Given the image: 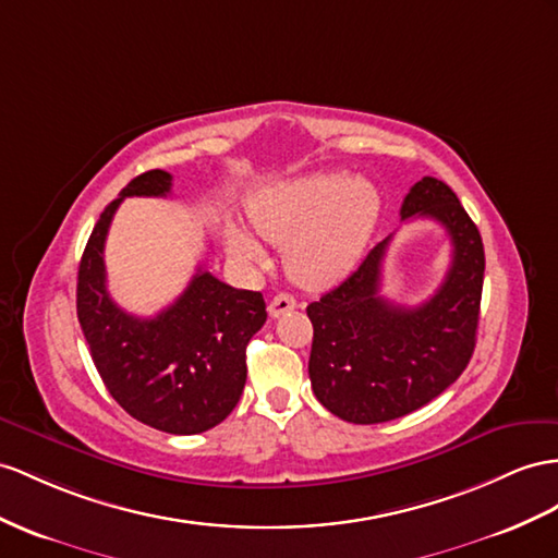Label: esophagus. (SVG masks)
Masks as SVG:
<instances>
[{
	"mask_svg": "<svg viewBox=\"0 0 558 558\" xmlns=\"http://www.w3.org/2000/svg\"><path fill=\"white\" fill-rule=\"evenodd\" d=\"M294 308H296V299L292 294H288V292L276 294L274 299H270V304H268L270 318H280V316H284V313H290Z\"/></svg>",
	"mask_w": 558,
	"mask_h": 558,
	"instance_id": "1",
	"label": "esophagus"
}]
</instances>
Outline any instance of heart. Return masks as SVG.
I'll use <instances>...</instances> for the list:
<instances>
[{
	"instance_id": "obj_1",
	"label": "heart",
	"mask_w": 558,
	"mask_h": 558,
	"mask_svg": "<svg viewBox=\"0 0 558 558\" xmlns=\"http://www.w3.org/2000/svg\"><path fill=\"white\" fill-rule=\"evenodd\" d=\"M252 231L284 247V268L294 282L320 288L341 278L359 259L379 217L373 181L349 171H320L256 191L247 197ZM228 250L245 264H264L266 254L252 233L226 228Z\"/></svg>"
}]
</instances>
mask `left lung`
Listing matches in <instances>:
<instances>
[{
	"label": "left lung",
	"instance_id": "8db88e82",
	"mask_svg": "<svg viewBox=\"0 0 558 558\" xmlns=\"http://www.w3.org/2000/svg\"><path fill=\"white\" fill-rule=\"evenodd\" d=\"M401 219H434L450 235V268L424 304L410 308L379 294L389 235L306 308L313 393L344 422L379 424L420 410L464 373L476 347L485 270L476 223L450 185L434 177L412 185Z\"/></svg>",
	"mask_w": 558,
	"mask_h": 558
}]
</instances>
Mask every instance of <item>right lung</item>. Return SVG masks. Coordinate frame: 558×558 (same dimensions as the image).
Masks as SVG:
<instances>
[{"instance_id": "add662e5", "label": "right lung", "mask_w": 558, "mask_h": 558, "mask_svg": "<svg viewBox=\"0 0 558 558\" xmlns=\"http://www.w3.org/2000/svg\"><path fill=\"white\" fill-rule=\"evenodd\" d=\"M171 174L150 169L104 209L77 274V318L110 396L167 434H203L231 415L247 379L245 349L266 323L262 292L235 290L197 268L174 304L153 318L122 311L108 294L104 247L124 197H167Z\"/></svg>"}]
</instances>
